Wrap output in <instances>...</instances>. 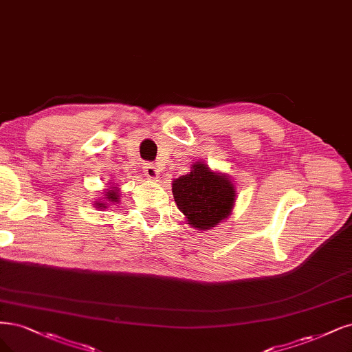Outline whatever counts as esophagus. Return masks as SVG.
<instances>
[{
    "label": "esophagus",
    "mask_w": 352,
    "mask_h": 352,
    "mask_svg": "<svg viewBox=\"0 0 352 352\" xmlns=\"http://www.w3.org/2000/svg\"><path fill=\"white\" fill-rule=\"evenodd\" d=\"M144 175H145V177L153 179V180L159 179V176H160L159 168H157V166H154L153 163H145L144 164Z\"/></svg>",
    "instance_id": "34e87169"
}]
</instances>
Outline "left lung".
<instances>
[{
	"mask_svg": "<svg viewBox=\"0 0 352 352\" xmlns=\"http://www.w3.org/2000/svg\"><path fill=\"white\" fill-rule=\"evenodd\" d=\"M190 173L173 182V198L190 226L198 230L215 227L233 208L234 188L226 176L197 163Z\"/></svg>",
	"mask_w": 352,
	"mask_h": 352,
	"instance_id": "8db88e82",
	"label": "left lung"
}]
</instances>
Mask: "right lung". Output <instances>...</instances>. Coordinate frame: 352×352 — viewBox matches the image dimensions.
I'll return each mask as SVG.
<instances>
[{"label":"right lung","instance_id":"add662e5","mask_svg":"<svg viewBox=\"0 0 352 352\" xmlns=\"http://www.w3.org/2000/svg\"><path fill=\"white\" fill-rule=\"evenodd\" d=\"M106 198L111 201V202H116L118 199H119V197H118V192H115V190H109V192H106ZM98 207H102V208H106V205L104 204H98Z\"/></svg>","mask_w":352,"mask_h":352}]
</instances>
